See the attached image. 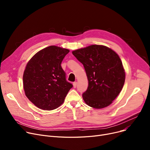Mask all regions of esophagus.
Returning a JSON list of instances; mask_svg holds the SVG:
<instances>
[{"label":"esophagus","mask_w":150,"mask_h":150,"mask_svg":"<svg viewBox=\"0 0 150 150\" xmlns=\"http://www.w3.org/2000/svg\"><path fill=\"white\" fill-rule=\"evenodd\" d=\"M76 84H77V83L76 82H74V83H73V86H74V88H76Z\"/></svg>","instance_id":"1"}]
</instances>
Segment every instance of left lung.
<instances>
[{
	"label": "left lung",
	"instance_id": "obj_1",
	"mask_svg": "<svg viewBox=\"0 0 150 150\" xmlns=\"http://www.w3.org/2000/svg\"><path fill=\"white\" fill-rule=\"evenodd\" d=\"M72 54L84 66L88 88L83 98L88 106L101 109L111 105L121 92L125 80L122 61L108 47L91 45Z\"/></svg>",
	"mask_w": 150,
	"mask_h": 150
}]
</instances>
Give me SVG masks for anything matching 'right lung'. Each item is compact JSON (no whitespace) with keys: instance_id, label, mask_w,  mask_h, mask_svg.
Masks as SVG:
<instances>
[{"instance_id":"right-lung-1","label":"right lung","mask_w":150,"mask_h":150,"mask_svg":"<svg viewBox=\"0 0 150 150\" xmlns=\"http://www.w3.org/2000/svg\"><path fill=\"white\" fill-rule=\"evenodd\" d=\"M69 50L51 45L36 53L26 66L23 85L26 97L38 108L50 111L60 106L73 85L61 64Z\"/></svg>"}]
</instances>
